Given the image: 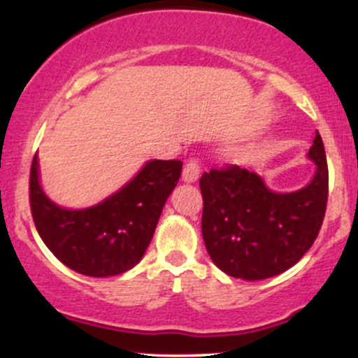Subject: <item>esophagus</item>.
<instances>
[{"label":"esophagus","mask_w":358,"mask_h":358,"mask_svg":"<svg viewBox=\"0 0 358 358\" xmlns=\"http://www.w3.org/2000/svg\"><path fill=\"white\" fill-rule=\"evenodd\" d=\"M200 162L196 158H190L188 159L187 163H185V166H183V182H187V183H193V182H196V180H199V176H200Z\"/></svg>","instance_id":"esophagus-1"}]
</instances>
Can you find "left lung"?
Returning a JSON list of instances; mask_svg holds the SVG:
<instances>
[{
    "label": "left lung",
    "mask_w": 358,
    "mask_h": 358,
    "mask_svg": "<svg viewBox=\"0 0 358 358\" xmlns=\"http://www.w3.org/2000/svg\"><path fill=\"white\" fill-rule=\"evenodd\" d=\"M308 158L313 180L301 190L276 193L237 165L212 168L200 178L202 236L213 264L245 281L278 276L305 256L322 229L328 200V165L316 131Z\"/></svg>",
    "instance_id": "obj_1"
}]
</instances>
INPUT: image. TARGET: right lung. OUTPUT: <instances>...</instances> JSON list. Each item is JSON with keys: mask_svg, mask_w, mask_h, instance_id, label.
<instances>
[{"mask_svg": "<svg viewBox=\"0 0 358 358\" xmlns=\"http://www.w3.org/2000/svg\"><path fill=\"white\" fill-rule=\"evenodd\" d=\"M180 159H153L104 202L69 210L45 195L38 158L30 170V207L35 227L53 256L76 273L108 278L141 261L162 215L163 205L182 175Z\"/></svg>", "mask_w": 358, "mask_h": 358, "instance_id": "obj_1", "label": "right lung"}]
</instances>
